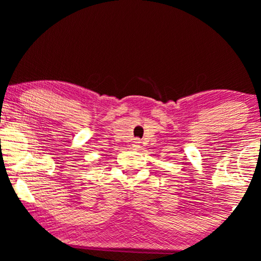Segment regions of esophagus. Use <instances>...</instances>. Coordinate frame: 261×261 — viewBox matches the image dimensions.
Listing matches in <instances>:
<instances>
[{
    "mask_svg": "<svg viewBox=\"0 0 261 261\" xmlns=\"http://www.w3.org/2000/svg\"><path fill=\"white\" fill-rule=\"evenodd\" d=\"M132 146H133V149H139L140 148V140H139V139H135Z\"/></svg>",
    "mask_w": 261,
    "mask_h": 261,
    "instance_id": "esophagus-1",
    "label": "esophagus"
}]
</instances>
